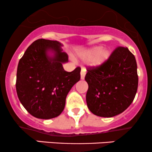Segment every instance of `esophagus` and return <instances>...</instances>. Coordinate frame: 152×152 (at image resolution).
<instances>
[{
	"label": "esophagus",
	"instance_id": "1",
	"mask_svg": "<svg viewBox=\"0 0 152 152\" xmlns=\"http://www.w3.org/2000/svg\"><path fill=\"white\" fill-rule=\"evenodd\" d=\"M85 75H86V70H85V69H82L81 71V80L84 79Z\"/></svg>",
	"mask_w": 152,
	"mask_h": 152
}]
</instances>
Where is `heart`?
I'll use <instances>...</instances> for the list:
<instances>
[{"label":"heart","mask_w":152,"mask_h":152,"mask_svg":"<svg viewBox=\"0 0 152 152\" xmlns=\"http://www.w3.org/2000/svg\"><path fill=\"white\" fill-rule=\"evenodd\" d=\"M80 58L83 60H90L91 64L94 67H99L108 60L110 56V50L102 46H94L79 53Z\"/></svg>","instance_id":"b5f03b06"}]
</instances>
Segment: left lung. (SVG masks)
Wrapping results in <instances>:
<instances>
[{
  "instance_id": "1",
  "label": "left lung",
  "mask_w": 152,
  "mask_h": 152,
  "mask_svg": "<svg viewBox=\"0 0 152 152\" xmlns=\"http://www.w3.org/2000/svg\"><path fill=\"white\" fill-rule=\"evenodd\" d=\"M87 71L86 104L94 114L113 117L131 105L139 79L136 58L128 48L117 47L103 65Z\"/></svg>"
}]
</instances>
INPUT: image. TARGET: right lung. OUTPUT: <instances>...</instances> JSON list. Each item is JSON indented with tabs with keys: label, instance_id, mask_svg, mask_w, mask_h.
I'll return each mask as SVG.
<instances>
[{
	"label": "right lung",
	"instance_id": "obj_1",
	"mask_svg": "<svg viewBox=\"0 0 152 152\" xmlns=\"http://www.w3.org/2000/svg\"><path fill=\"white\" fill-rule=\"evenodd\" d=\"M58 41H35L20 59L17 69L16 92L23 107L34 117L49 119L59 116L66 98L80 80L81 68L71 72L64 69L69 61Z\"/></svg>",
	"mask_w": 152,
	"mask_h": 152
}]
</instances>
